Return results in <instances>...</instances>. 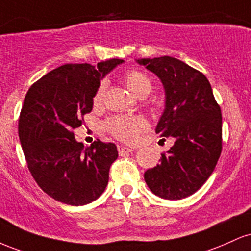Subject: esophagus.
Returning <instances> with one entry per match:
<instances>
[{"instance_id": "obj_1", "label": "esophagus", "mask_w": 251, "mask_h": 251, "mask_svg": "<svg viewBox=\"0 0 251 251\" xmlns=\"http://www.w3.org/2000/svg\"><path fill=\"white\" fill-rule=\"evenodd\" d=\"M117 149H118V153H120V155H125V154L131 153V151H134L133 148L126 147V146H123V145H118Z\"/></svg>"}]
</instances>
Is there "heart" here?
I'll return each instance as SVG.
<instances>
[{
  "label": "heart",
  "mask_w": 251,
  "mask_h": 251,
  "mask_svg": "<svg viewBox=\"0 0 251 251\" xmlns=\"http://www.w3.org/2000/svg\"><path fill=\"white\" fill-rule=\"evenodd\" d=\"M126 86L139 97H146L151 91V80L146 73L139 70H131L125 75ZM105 83L102 81L96 90L94 96V103L100 104L102 102ZM148 126L147 121L139 115H121L109 118L105 122V129L116 139L125 142H134L139 135L146 130Z\"/></svg>",
  "instance_id": "b5f03b06"
}]
</instances>
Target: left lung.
Masks as SVG:
<instances>
[{
  "mask_svg": "<svg viewBox=\"0 0 251 251\" xmlns=\"http://www.w3.org/2000/svg\"><path fill=\"white\" fill-rule=\"evenodd\" d=\"M136 63L161 80L165 110L155 133L174 140L161 163L146 171V184L160 198H186L210 178L221 156V108L207 78L184 61L165 55Z\"/></svg>",
  "mask_w": 251,
  "mask_h": 251,
  "instance_id": "obj_1",
  "label": "left lung"
}]
</instances>
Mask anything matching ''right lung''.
<instances>
[{"label": "right lung", "mask_w": 251, "mask_h": 251, "mask_svg": "<svg viewBox=\"0 0 251 251\" xmlns=\"http://www.w3.org/2000/svg\"><path fill=\"white\" fill-rule=\"evenodd\" d=\"M122 59L90 64H66L35 81L25 97L19 118V137L36 184L64 204L79 206L96 201L105 190L114 143L97 140L84 147L73 129L92 110L100 80Z\"/></svg>", "instance_id": "obj_1"}]
</instances>
